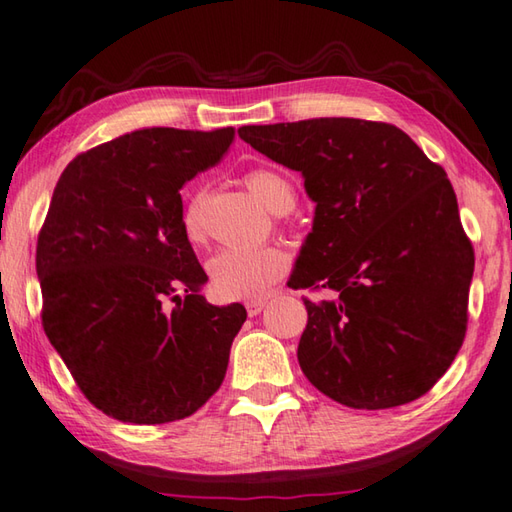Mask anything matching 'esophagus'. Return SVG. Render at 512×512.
I'll list each match as a JSON object with an SVG mask.
<instances>
[{
	"label": "esophagus",
	"instance_id": "34e87169",
	"mask_svg": "<svg viewBox=\"0 0 512 512\" xmlns=\"http://www.w3.org/2000/svg\"><path fill=\"white\" fill-rule=\"evenodd\" d=\"M265 303H267V299H251V301H247V303H245L247 315H249V317H256L258 312H261V310L265 308Z\"/></svg>",
	"mask_w": 512,
	"mask_h": 512
}]
</instances>
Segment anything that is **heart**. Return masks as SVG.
Returning <instances> with one entry per match:
<instances>
[{
  "label": "heart",
  "instance_id": "obj_1",
  "mask_svg": "<svg viewBox=\"0 0 512 512\" xmlns=\"http://www.w3.org/2000/svg\"><path fill=\"white\" fill-rule=\"evenodd\" d=\"M245 182L249 191L274 213H288L297 193L292 184L276 170L256 168L247 173ZM182 229L191 242H200L204 236V195H195L186 204L182 215ZM211 292L222 301H251L261 299L288 270V256L276 247L261 249H224L215 254L209 265Z\"/></svg>",
  "mask_w": 512,
  "mask_h": 512
}]
</instances>
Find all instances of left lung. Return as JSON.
<instances>
[{
	"mask_svg": "<svg viewBox=\"0 0 512 512\" xmlns=\"http://www.w3.org/2000/svg\"><path fill=\"white\" fill-rule=\"evenodd\" d=\"M240 139L303 175L312 231L288 285L303 299L306 378L353 409L416 400L450 369L468 328L474 249L445 170L391 123L242 125Z\"/></svg>",
	"mask_w": 512,
	"mask_h": 512,
	"instance_id": "obj_1",
	"label": "left lung"
}]
</instances>
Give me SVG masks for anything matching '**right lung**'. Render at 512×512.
Here are the masks:
<instances>
[{
    "label": "right lung",
    "mask_w": 512,
    "mask_h": 512,
    "mask_svg": "<svg viewBox=\"0 0 512 512\" xmlns=\"http://www.w3.org/2000/svg\"><path fill=\"white\" fill-rule=\"evenodd\" d=\"M233 137L134 130L69 161L53 188L35 249L44 333L85 398L123 423L191 416L227 373L247 310L200 294L179 188Z\"/></svg>",
    "instance_id": "1"
}]
</instances>
